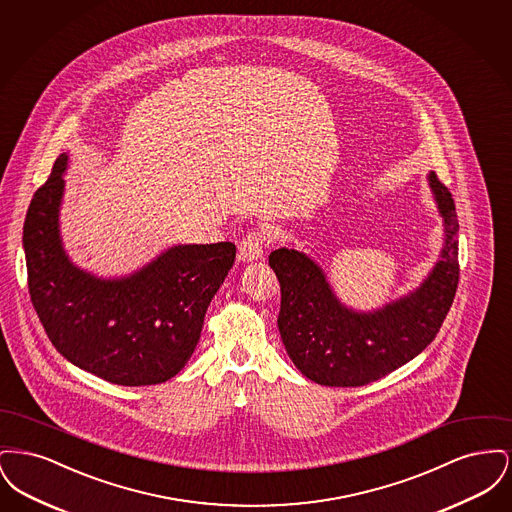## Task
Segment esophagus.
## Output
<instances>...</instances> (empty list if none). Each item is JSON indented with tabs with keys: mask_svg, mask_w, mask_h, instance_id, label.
<instances>
[{
	"mask_svg": "<svg viewBox=\"0 0 512 512\" xmlns=\"http://www.w3.org/2000/svg\"><path fill=\"white\" fill-rule=\"evenodd\" d=\"M268 245V234L265 230H251L245 234L244 240L238 245L240 259L244 261H257L263 257V251Z\"/></svg>",
	"mask_w": 512,
	"mask_h": 512,
	"instance_id": "1",
	"label": "esophagus"
}]
</instances>
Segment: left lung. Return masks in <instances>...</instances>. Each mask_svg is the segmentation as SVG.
I'll use <instances>...</instances> for the list:
<instances>
[{"mask_svg":"<svg viewBox=\"0 0 512 512\" xmlns=\"http://www.w3.org/2000/svg\"><path fill=\"white\" fill-rule=\"evenodd\" d=\"M428 180L445 222L441 261L416 292L380 311L343 307L305 253L282 247L268 255L282 293L278 330L293 365L309 380L330 388L366 386L409 363L438 336L459 286V219L447 186L434 172Z\"/></svg>","mask_w":512,"mask_h":512,"instance_id":"8db88e82","label":"left lung"}]
</instances>
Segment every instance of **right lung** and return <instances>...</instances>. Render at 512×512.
I'll return each instance as SVG.
<instances>
[{"mask_svg": "<svg viewBox=\"0 0 512 512\" xmlns=\"http://www.w3.org/2000/svg\"><path fill=\"white\" fill-rule=\"evenodd\" d=\"M55 159L23 228L28 293L49 341L73 365L119 386L171 380L194 353L205 311L236 259V245H176L121 280L74 267L59 238L63 172Z\"/></svg>", "mask_w": 512, "mask_h": 512, "instance_id": "right-lung-1", "label": "right lung"}]
</instances>
